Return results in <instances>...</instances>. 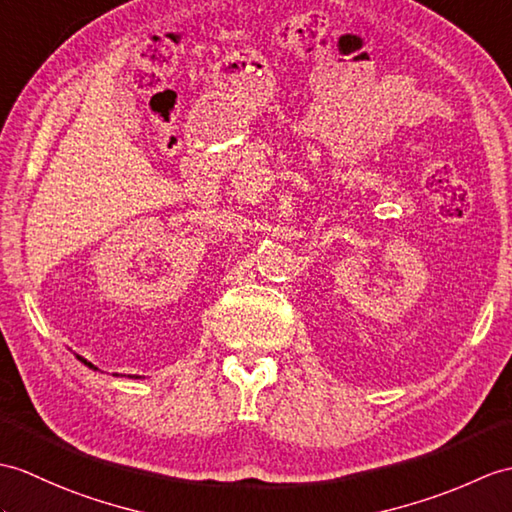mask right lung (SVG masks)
Segmentation results:
<instances>
[{
	"mask_svg": "<svg viewBox=\"0 0 512 512\" xmlns=\"http://www.w3.org/2000/svg\"><path fill=\"white\" fill-rule=\"evenodd\" d=\"M76 358H78V360H80V362H82V364H87V366H89V368H93V371H98V368H95V366H93V364H91V362H87V360H82V358H80V355H76Z\"/></svg>",
	"mask_w": 512,
	"mask_h": 512,
	"instance_id": "add662e5",
	"label": "right lung"
}]
</instances>
